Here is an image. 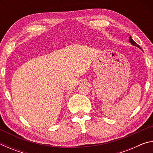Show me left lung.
<instances>
[{"label": "left lung", "mask_w": 153, "mask_h": 153, "mask_svg": "<svg viewBox=\"0 0 153 153\" xmlns=\"http://www.w3.org/2000/svg\"><path fill=\"white\" fill-rule=\"evenodd\" d=\"M129 42H130L131 44V45H132L133 46H137V47H138V48H140L141 49V50H142V48H140V46L138 45V44H137V43H136L135 42H134V41L133 40V39H132V38H131V36H129Z\"/></svg>", "instance_id": "left-lung-1"}]
</instances>
